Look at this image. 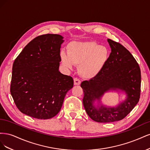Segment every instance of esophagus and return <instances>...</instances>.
I'll use <instances>...</instances> for the list:
<instances>
[{
  "label": "esophagus",
  "mask_w": 150,
  "mask_h": 150,
  "mask_svg": "<svg viewBox=\"0 0 150 150\" xmlns=\"http://www.w3.org/2000/svg\"><path fill=\"white\" fill-rule=\"evenodd\" d=\"M74 85H79L81 84V81L78 78H74Z\"/></svg>",
  "instance_id": "1"
}]
</instances>
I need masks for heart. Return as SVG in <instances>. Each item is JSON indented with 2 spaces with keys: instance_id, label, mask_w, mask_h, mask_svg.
Wrapping results in <instances>:
<instances>
[{
  "instance_id": "1",
  "label": "heart",
  "mask_w": 150,
  "mask_h": 150,
  "mask_svg": "<svg viewBox=\"0 0 150 150\" xmlns=\"http://www.w3.org/2000/svg\"><path fill=\"white\" fill-rule=\"evenodd\" d=\"M60 56L62 64L68 69L78 65L79 75L85 79L96 77L106 66L109 59V51L104 46L93 41L70 42L67 52L62 51Z\"/></svg>"
}]
</instances>
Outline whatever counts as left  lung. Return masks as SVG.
<instances>
[{
	"label": "left lung",
	"mask_w": 150,
	"mask_h": 150,
	"mask_svg": "<svg viewBox=\"0 0 150 150\" xmlns=\"http://www.w3.org/2000/svg\"><path fill=\"white\" fill-rule=\"evenodd\" d=\"M108 42L111 52L106 66L96 77L81 84L85 110L91 118L99 122L123 119L138 103L141 92V71L137 61L120 43L110 39ZM111 90L125 93L126 99L115 107L104 105L101 98Z\"/></svg>",
	"instance_id": "8db88e82"
}]
</instances>
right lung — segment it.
I'll return each instance as SVG.
<instances>
[{"label": "right lung", "instance_id": "right-lung-1", "mask_svg": "<svg viewBox=\"0 0 150 150\" xmlns=\"http://www.w3.org/2000/svg\"><path fill=\"white\" fill-rule=\"evenodd\" d=\"M63 42V37L59 34L38 36L13 62L11 93L24 114L47 120L61 110L66 93L74 84L71 76L59 71Z\"/></svg>", "mask_w": 150, "mask_h": 150}]
</instances>
